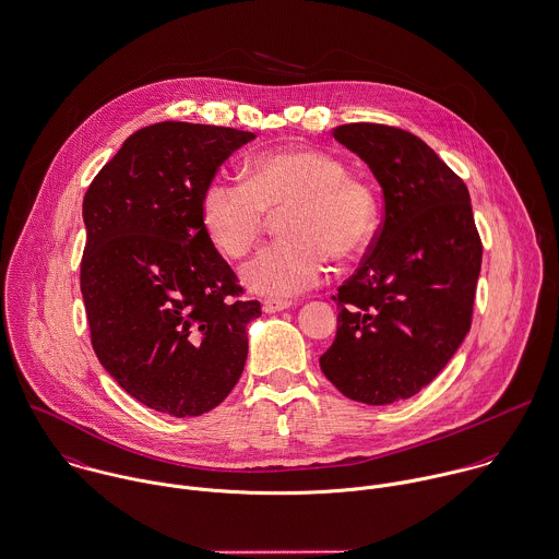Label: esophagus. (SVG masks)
<instances>
[{
  "mask_svg": "<svg viewBox=\"0 0 559 559\" xmlns=\"http://www.w3.org/2000/svg\"><path fill=\"white\" fill-rule=\"evenodd\" d=\"M289 307H292V302H287V300H276V298L263 300V311L265 313H278V311H285Z\"/></svg>",
  "mask_w": 559,
  "mask_h": 559,
  "instance_id": "1",
  "label": "esophagus"
}]
</instances>
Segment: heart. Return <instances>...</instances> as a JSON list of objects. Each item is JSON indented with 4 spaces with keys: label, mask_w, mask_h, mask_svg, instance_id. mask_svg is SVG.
<instances>
[{
    "label": "heart",
    "mask_w": 559,
    "mask_h": 559,
    "mask_svg": "<svg viewBox=\"0 0 559 559\" xmlns=\"http://www.w3.org/2000/svg\"><path fill=\"white\" fill-rule=\"evenodd\" d=\"M283 237L261 248L243 267L248 289L289 298L316 287L335 259L356 257L380 221L373 183L347 173V164L320 148L257 155L248 181L216 175L201 197V218L212 243L228 259L243 257L261 237L270 214L281 212Z\"/></svg>",
    "instance_id": "heart-1"
}]
</instances>
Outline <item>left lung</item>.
Returning a JSON list of instances; mask_svg holds the SVG:
<instances>
[{"instance_id":"1","label":"left lung","mask_w":559,"mask_h":559,"mask_svg":"<svg viewBox=\"0 0 559 559\" xmlns=\"http://www.w3.org/2000/svg\"><path fill=\"white\" fill-rule=\"evenodd\" d=\"M333 135L371 168L384 218L333 296L338 326L320 367L345 397L384 406L428 386L468 333L481 239L464 181L421 138L376 122Z\"/></svg>"}]
</instances>
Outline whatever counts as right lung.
<instances>
[{
    "label": "right lung",
    "instance_id": "right-lung-1",
    "mask_svg": "<svg viewBox=\"0 0 559 559\" xmlns=\"http://www.w3.org/2000/svg\"><path fill=\"white\" fill-rule=\"evenodd\" d=\"M254 133L164 120L131 133L84 197L80 285L99 362L131 397L199 417L237 384L261 316L205 233L201 197Z\"/></svg>",
    "mask_w": 559,
    "mask_h": 559
}]
</instances>
